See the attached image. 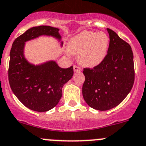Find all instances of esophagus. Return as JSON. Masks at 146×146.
<instances>
[{"mask_svg": "<svg viewBox=\"0 0 146 146\" xmlns=\"http://www.w3.org/2000/svg\"><path fill=\"white\" fill-rule=\"evenodd\" d=\"M73 70H74V72H80L82 69L80 67H78V66H73Z\"/></svg>", "mask_w": 146, "mask_h": 146, "instance_id": "34e87169", "label": "esophagus"}]
</instances>
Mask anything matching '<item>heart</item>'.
I'll return each instance as SVG.
<instances>
[{
	"instance_id": "b5f03b06",
	"label": "heart",
	"mask_w": 146,
	"mask_h": 146,
	"mask_svg": "<svg viewBox=\"0 0 146 146\" xmlns=\"http://www.w3.org/2000/svg\"><path fill=\"white\" fill-rule=\"evenodd\" d=\"M108 35L104 32L83 31L70 40L68 50L79 55V62L83 66L94 67L100 64L107 54Z\"/></svg>"
}]
</instances>
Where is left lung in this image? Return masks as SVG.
Listing matches in <instances>:
<instances>
[{"mask_svg": "<svg viewBox=\"0 0 146 146\" xmlns=\"http://www.w3.org/2000/svg\"><path fill=\"white\" fill-rule=\"evenodd\" d=\"M107 55L93 68H83V96L90 107L108 111L118 106L132 89L135 80L133 54L131 46L113 30Z\"/></svg>", "mask_w": 146, "mask_h": 146, "instance_id": "8db88e82", "label": "left lung"}]
</instances>
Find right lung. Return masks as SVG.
Wrapping results in <instances>:
<instances>
[{
    "instance_id": "right-lung-1",
    "label": "right lung",
    "mask_w": 146,
    "mask_h": 146,
    "mask_svg": "<svg viewBox=\"0 0 146 146\" xmlns=\"http://www.w3.org/2000/svg\"><path fill=\"white\" fill-rule=\"evenodd\" d=\"M58 31L48 25L33 27L13 43L8 67L10 86L18 100L33 111L46 112L58 103L62 88L73 76V68H62L55 61L39 66L31 64L24 57L25 42L43 35L60 40Z\"/></svg>"
}]
</instances>
